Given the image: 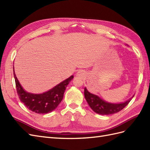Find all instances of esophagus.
I'll list each match as a JSON object with an SVG mask.
<instances>
[{"mask_svg":"<svg viewBox=\"0 0 150 150\" xmlns=\"http://www.w3.org/2000/svg\"><path fill=\"white\" fill-rule=\"evenodd\" d=\"M84 75V73L83 71H79L77 72L76 74V76H78V77H83Z\"/></svg>","mask_w":150,"mask_h":150,"instance_id":"obj_1","label":"esophagus"}]
</instances>
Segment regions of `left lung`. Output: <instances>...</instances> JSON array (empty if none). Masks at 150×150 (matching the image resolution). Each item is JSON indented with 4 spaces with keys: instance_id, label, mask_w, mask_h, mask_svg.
Listing matches in <instances>:
<instances>
[{
    "instance_id": "8db88e82",
    "label": "left lung",
    "mask_w": 150,
    "mask_h": 150,
    "mask_svg": "<svg viewBox=\"0 0 150 150\" xmlns=\"http://www.w3.org/2000/svg\"><path fill=\"white\" fill-rule=\"evenodd\" d=\"M84 97L92 110L100 115H110L119 112L125 107L132 100L131 98L126 102L120 103H108L101 99L97 95L91 93L87 90L86 88H84Z\"/></svg>"
}]
</instances>
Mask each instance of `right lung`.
Masks as SVG:
<instances>
[{"label": "right lung", "instance_id": "add662e5", "mask_svg": "<svg viewBox=\"0 0 150 150\" xmlns=\"http://www.w3.org/2000/svg\"><path fill=\"white\" fill-rule=\"evenodd\" d=\"M16 90L21 102L32 112L37 114H47L54 110L61 102L64 91L73 76L64 80L49 91L42 94H33L26 91L20 84L14 69Z\"/></svg>", "mask_w": 150, "mask_h": 150}]
</instances>
